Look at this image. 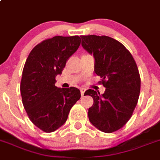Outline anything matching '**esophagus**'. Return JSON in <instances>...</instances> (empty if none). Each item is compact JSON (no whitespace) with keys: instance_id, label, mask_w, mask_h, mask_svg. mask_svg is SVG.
Returning a JSON list of instances; mask_svg holds the SVG:
<instances>
[{"instance_id":"1","label":"esophagus","mask_w":160,"mask_h":160,"mask_svg":"<svg viewBox=\"0 0 160 160\" xmlns=\"http://www.w3.org/2000/svg\"><path fill=\"white\" fill-rule=\"evenodd\" d=\"M84 92H85V89H84V88H80V92H81L82 97H84Z\"/></svg>"}]
</instances>
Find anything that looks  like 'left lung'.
Wrapping results in <instances>:
<instances>
[{
  "label": "left lung",
  "mask_w": 160,
  "mask_h": 160,
  "mask_svg": "<svg viewBox=\"0 0 160 160\" xmlns=\"http://www.w3.org/2000/svg\"><path fill=\"white\" fill-rule=\"evenodd\" d=\"M81 45L94 57V72L102 78L105 92L88 89L84 95L93 98L88 118L96 128L105 133L119 130L134 112L140 92L138 67L130 51L108 36H81Z\"/></svg>",
  "instance_id": "1"
}]
</instances>
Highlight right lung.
Here are the masks:
<instances>
[{
    "instance_id": "add662e5",
    "label": "right lung",
    "mask_w": 160,
    "mask_h": 160,
    "mask_svg": "<svg viewBox=\"0 0 160 160\" xmlns=\"http://www.w3.org/2000/svg\"><path fill=\"white\" fill-rule=\"evenodd\" d=\"M79 36H55L33 48L21 80L22 104L29 118L40 130L51 133L63 126L70 109L80 98L75 87L58 88L57 75L80 45Z\"/></svg>"
}]
</instances>
